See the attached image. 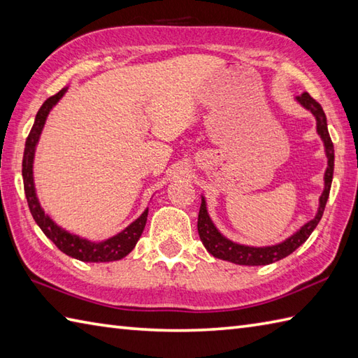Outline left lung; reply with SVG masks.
Listing matches in <instances>:
<instances>
[{
  "label": "left lung",
  "mask_w": 358,
  "mask_h": 358,
  "mask_svg": "<svg viewBox=\"0 0 358 358\" xmlns=\"http://www.w3.org/2000/svg\"><path fill=\"white\" fill-rule=\"evenodd\" d=\"M295 100L300 103L304 109L310 111V114L315 117L317 122V133L320 138L323 141L324 152L327 157V169L324 171V188L323 193L318 199V210L313 220L306 222L300 230H296L294 235H290L278 244L272 245H262V247H253V245H244L233 243L231 239L225 238L222 233L216 229V225L211 221L207 210V202L203 196H201V208H199V217H198V231L199 238L202 241L203 247H206L210 255H213L217 259L230 261L233 264L239 266H267L272 264L275 261H280L282 258L289 257L292 252H295L298 247L306 243V239L310 236V233L315 230L320 220H322L323 211L326 207L327 198H329L332 176H334V145L331 141L329 131H327V120L326 114L323 111L322 105L313 100L308 92H303L301 96L295 97Z\"/></svg>",
  "instance_id": "8db88e82"
}]
</instances>
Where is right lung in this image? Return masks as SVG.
Returning a JSON list of instances; mask_svg holds the SVG:
<instances>
[{
  "mask_svg": "<svg viewBox=\"0 0 358 358\" xmlns=\"http://www.w3.org/2000/svg\"><path fill=\"white\" fill-rule=\"evenodd\" d=\"M68 86H64L62 91H58L55 96L49 97L45 103L41 105L38 113L35 115L34 127L26 138L24 147V156H23V180H24V193L29 203V210L34 216L35 222L43 233L52 241V243L68 257L76 258L85 262H109V261H119L125 258L127 255L134 249L138 238H141L142 231L145 229L148 217V208L143 210V213L137 217L136 221L131 222L127 229H123L117 235L108 238L105 241H91L74 235L68 230H64L60 225L55 224V221L50 220V216L45 213L41 203L38 201L34 182V159H35V150L38 145L41 131L45 128V123L49 113L52 108L62 100V97L66 94Z\"/></svg>",
  "mask_w": 358,
  "mask_h": 358,
  "instance_id": "1",
  "label": "right lung"
}]
</instances>
